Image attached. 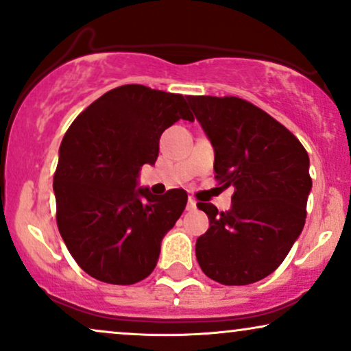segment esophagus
<instances>
[{
    "label": "esophagus",
    "mask_w": 351,
    "mask_h": 351,
    "mask_svg": "<svg viewBox=\"0 0 351 351\" xmlns=\"http://www.w3.org/2000/svg\"><path fill=\"white\" fill-rule=\"evenodd\" d=\"M197 208V202H195L193 198H189V203H186V209H189V211H192V209H195Z\"/></svg>",
    "instance_id": "obj_1"
}]
</instances>
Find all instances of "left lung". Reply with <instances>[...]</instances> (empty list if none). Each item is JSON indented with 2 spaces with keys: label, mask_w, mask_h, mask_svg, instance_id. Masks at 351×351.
Instances as JSON below:
<instances>
[{
  "label": "left lung",
  "mask_w": 351,
  "mask_h": 351,
  "mask_svg": "<svg viewBox=\"0 0 351 351\" xmlns=\"http://www.w3.org/2000/svg\"><path fill=\"white\" fill-rule=\"evenodd\" d=\"M215 148L216 179L234 186L229 211L197 206L209 229L195 245L209 279L248 285L272 274L302 234L311 192L309 158L280 122L237 97H189Z\"/></svg>",
  "instance_id": "left-lung-1"
}]
</instances>
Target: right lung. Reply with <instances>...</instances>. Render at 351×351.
I'll list each match as a JSON object with an SVG mask.
<instances>
[{
  "label": "right lung",
  "instance_id": "add662e5",
  "mask_svg": "<svg viewBox=\"0 0 351 351\" xmlns=\"http://www.w3.org/2000/svg\"><path fill=\"white\" fill-rule=\"evenodd\" d=\"M179 119L193 121L185 97L132 84L99 97L66 132L53 180L58 229L95 279L132 285L156 267L186 192L158 197L136 185L142 166L156 162L161 134Z\"/></svg>",
  "mask_w": 351,
  "mask_h": 351
}]
</instances>
